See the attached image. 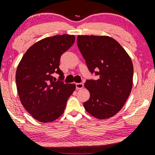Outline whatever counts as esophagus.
Wrapping results in <instances>:
<instances>
[{
  "mask_svg": "<svg viewBox=\"0 0 155 155\" xmlns=\"http://www.w3.org/2000/svg\"><path fill=\"white\" fill-rule=\"evenodd\" d=\"M84 85L83 83H77V84H75L76 89H81L84 88Z\"/></svg>",
  "mask_w": 155,
  "mask_h": 155,
  "instance_id": "1",
  "label": "esophagus"
}]
</instances>
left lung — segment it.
<instances>
[{
  "instance_id": "1",
  "label": "left lung",
  "mask_w": 155,
  "mask_h": 155,
  "mask_svg": "<svg viewBox=\"0 0 155 155\" xmlns=\"http://www.w3.org/2000/svg\"><path fill=\"white\" fill-rule=\"evenodd\" d=\"M77 44L89 70L100 77L97 81L87 80L85 83L90 92V97L84 104L85 109L98 119L113 117L122 109L131 93V58L120 44L109 36L78 35Z\"/></svg>"
}]
</instances>
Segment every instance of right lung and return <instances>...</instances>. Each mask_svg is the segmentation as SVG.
Instances as JSON below:
<instances>
[{
	"label": "right lung",
	"mask_w": 155,
	"mask_h": 155,
	"mask_svg": "<svg viewBox=\"0 0 155 155\" xmlns=\"http://www.w3.org/2000/svg\"><path fill=\"white\" fill-rule=\"evenodd\" d=\"M74 40V35H70L41 40L26 51L18 64L15 80L20 100L25 109L40 122H51L61 117L75 89V84L56 81L52 77L55 72L60 79L64 78L60 59Z\"/></svg>",
	"instance_id": "obj_1"
}]
</instances>
